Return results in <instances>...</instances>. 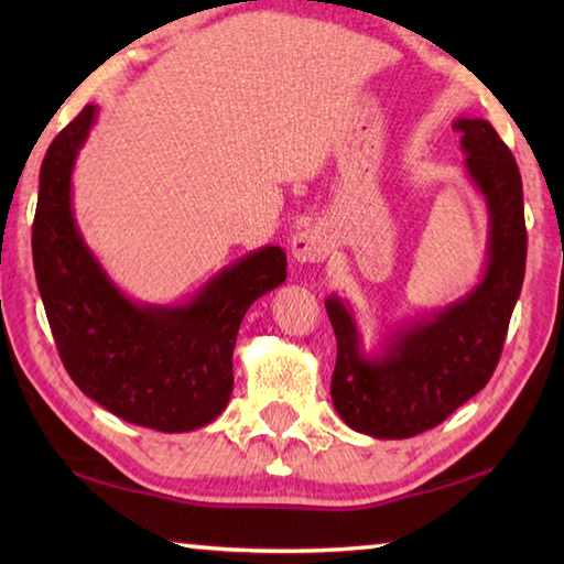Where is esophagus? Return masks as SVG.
<instances>
[{
  "mask_svg": "<svg viewBox=\"0 0 564 564\" xmlns=\"http://www.w3.org/2000/svg\"><path fill=\"white\" fill-rule=\"evenodd\" d=\"M291 253L299 263H321L328 259L330 243L326 234L318 231V228H303V231L293 236Z\"/></svg>",
  "mask_w": 564,
  "mask_h": 564,
  "instance_id": "34e87169",
  "label": "esophagus"
}]
</instances>
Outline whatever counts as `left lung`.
I'll list each match as a JSON object with an SVG mask.
<instances>
[{
  "instance_id": "1",
  "label": "left lung",
  "mask_w": 564,
  "mask_h": 564,
  "mask_svg": "<svg viewBox=\"0 0 564 564\" xmlns=\"http://www.w3.org/2000/svg\"><path fill=\"white\" fill-rule=\"evenodd\" d=\"M465 169L490 214L482 281L431 321L400 330L380 356H366L348 305L326 301L338 343L330 398L352 431L403 441L431 431L488 386L498 368L528 259L522 178L490 121L457 119Z\"/></svg>"
}]
</instances>
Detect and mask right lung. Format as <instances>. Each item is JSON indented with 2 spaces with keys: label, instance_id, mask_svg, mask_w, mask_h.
<instances>
[{
  "label": "right lung",
  "instance_id": "add662e5",
  "mask_svg": "<svg viewBox=\"0 0 564 564\" xmlns=\"http://www.w3.org/2000/svg\"><path fill=\"white\" fill-rule=\"evenodd\" d=\"M97 107L56 133L40 171L32 256L66 373L84 395L161 433L204 427L234 390V346L246 311L285 281V253L265 246L228 265L186 305L129 301L84 243L72 212V169Z\"/></svg>",
  "mask_w": 564,
  "mask_h": 564
}]
</instances>
